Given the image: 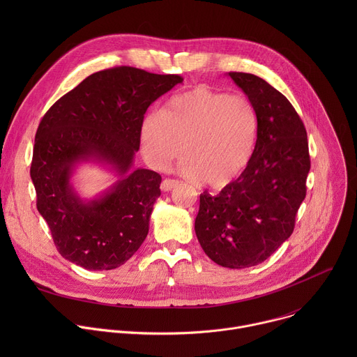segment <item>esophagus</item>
<instances>
[{
    "instance_id": "esophagus-1",
    "label": "esophagus",
    "mask_w": 357,
    "mask_h": 357,
    "mask_svg": "<svg viewBox=\"0 0 357 357\" xmlns=\"http://www.w3.org/2000/svg\"><path fill=\"white\" fill-rule=\"evenodd\" d=\"M178 183H179V182H178L176 179H169V178H167V179L162 181L161 189H162L164 192H169V190H172Z\"/></svg>"
}]
</instances>
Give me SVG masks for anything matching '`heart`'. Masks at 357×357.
<instances>
[{
  "instance_id": "1",
  "label": "heart",
  "mask_w": 357,
  "mask_h": 357,
  "mask_svg": "<svg viewBox=\"0 0 357 357\" xmlns=\"http://www.w3.org/2000/svg\"><path fill=\"white\" fill-rule=\"evenodd\" d=\"M257 135L259 116L251 101L208 86L174 96L162 114H146L139 127L149 165L164 169L183 149L181 171L212 189H223L244 174Z\"/></svg>"
}]
</instances>
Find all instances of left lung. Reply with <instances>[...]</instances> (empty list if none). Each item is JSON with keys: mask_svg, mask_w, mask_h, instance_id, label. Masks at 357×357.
<instances>
[{"mask_svg": "<svg viewBox=\"0 0 357 357\" xmlns=\"http://www.w3.org/2000/svg\"><path fill=\"white\" fill-rule=\"evenodd\" d=\"M259 116L256 149L244 174L220 193L200 195L196 237L216 264L247 268L266 261L294 231L311 168L307 130L277 89L230 72Z\"/></svg>", "mask_w": 357, "mask_h": 357, "instance_id": "8db88e82", "label": "left lung"}]
</instances>
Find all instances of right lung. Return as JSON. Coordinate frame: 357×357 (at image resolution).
<instances>
[{"label": "right lung", "instance_id": "right-lung-1", "mask_svg": "<svg viewBox=\"0 0 357 357\" xmlns=\"http://www.w3.org/2000/svg\"><path fill=\"white\" fill-rule=\"evenodd\" d=\"M182 80L130 66L100 70L61 97L40 120L31 179L38 212L68 261L93 271L113 270L145 240L162 179L154 171L131 169L139 127L146 109ZM86 160L107 165L119 175L91 201L82 199L70 182L75 165Z\"/></svg>", "mask_w": 357, "mask_h": 357}]
</instances>
